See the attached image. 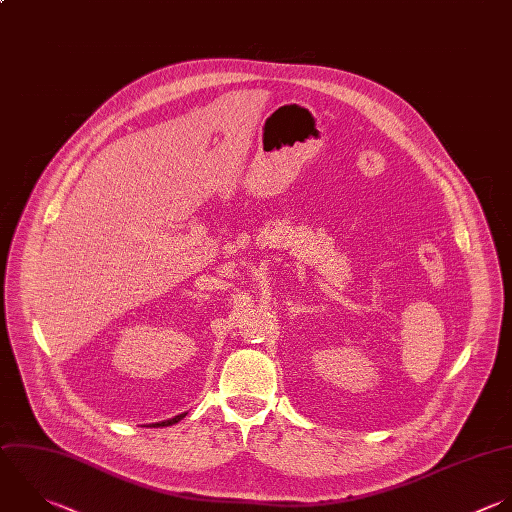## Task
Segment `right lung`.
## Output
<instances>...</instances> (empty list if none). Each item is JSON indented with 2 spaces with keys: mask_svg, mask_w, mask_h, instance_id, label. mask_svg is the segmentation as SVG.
<instances>
[{
  "mask_svg": "<svg viewBox=\"0 0 512 512\" xmlns=\"http://www.w3.org/2000/svg\"><path fill=\"white\" fill-rule=\"evenodd\" d=\"M186 416V412H182V414H178V416H174V418H168V420H162V422H152L150 426H172V424H176V422H180L182 418Z\"/></svg>",
  "mask_w": 512,
  "mask_h": 512,
  "instance_id": "obj_1",
  "label": "right lung"
}]
</instances>
